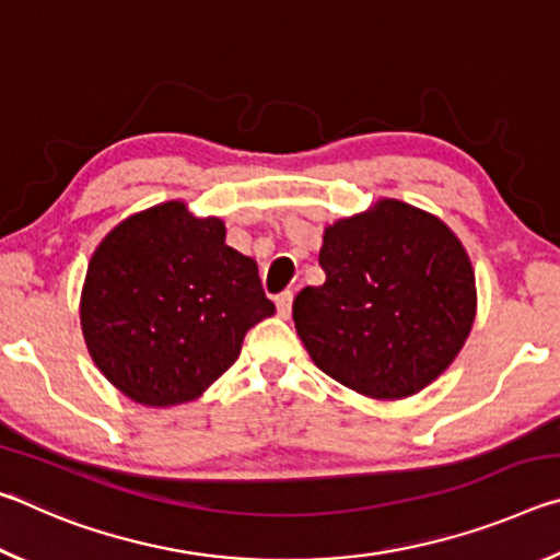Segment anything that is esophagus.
<instances>
[{
	"mask_svg": "<svg viewBox=\"0 0 560 560\" xmlns=\"http://www.w3.org/2000/svg\"><path fill=\"white\" fill-rule=\"evenodd\" d=\"M291 306H293V293L291 291H283L277 296V311L281 318H289L291 316Z\"/></svg>",
	"mask_w": 560,
	"mask_h": 560,
	"instance_id": "esophagus-1",
	"label": "esophagus"
}]
</instances>
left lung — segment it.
Here are the masks:
<instances>
[{
	"mask_svg": "<svg viewBox=\"0 0 560 560\" xmlns=\"http://www.w3.org/2000/svg\"><path fill=\"white\" fill-rule=\"evenodd\" d=\"M326 281L293 299L314 363L377 400L430 385L467 340L477 291L462 242L438 217L397 200L324 234Z\"/></svg>",
	"mask_w": 560,
	"mask_h": 560,
	"instance_id": "1",
	"label": "left lung"
}]
</instances>
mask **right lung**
I'll return each mask as SVG.
<instances>
[{
	"label": "right lung",
	"instance_id": "right-lung-1",
	"mask_svg": "<svg viewBox=\"0 0 560 560\" xmlns=\"http://www.w3.org/2000/svg\"><path fill=\"white\" fill-rule=\"evenodd\" d=\"M273 314L254 259L224 244L220 220L165 202L120 222L93 254L83 336L101 373L140 405L195 400Z\"/></svg>",
	"mask_w": 560,
	"mask_h": 560
}]
</instances>
